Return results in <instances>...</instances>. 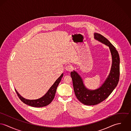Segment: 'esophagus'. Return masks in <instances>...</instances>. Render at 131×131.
Masks as SVG:
<instances>
[{
  "instance_id": "esophagus-1",
  "label": "esophagus",
  "mask_w": 131,
  "mask_h": 131,
  "mask_svg": "<svg viewBox=\"0 0 131 131\" xmlns=\"http://www.w3.org/2000/svg\"><path fill=\"white\" fill-rule=\"evenodd\" d=\"M66 70L67 71L70 72H71V71H72L73 69H72V67L71 66H70V65H68V66L66 67Z\"/></svg>"
}]
</instances>
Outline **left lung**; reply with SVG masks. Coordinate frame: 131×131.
Masks as SVG:
<instances>
[{"instance_id":"1","label":"left lung","mask_w":131,"mask_h":131,"mask_svg":"<svg viewBox=\"0 0 131 131\" xmlns=\"http://www.w3.org/2000/svg\"><path fill=\"white\" fill-rule=\"evenodd\" d=\"M95 40L109 47L112 57L110 73L101 86L95 90H90L85 86L83 79L77 72H71L73 87L77 99L87 105H96L106 99L116 87L119 78V56L112 44L100 34H94Z\"/></svg>"}]
</instances>
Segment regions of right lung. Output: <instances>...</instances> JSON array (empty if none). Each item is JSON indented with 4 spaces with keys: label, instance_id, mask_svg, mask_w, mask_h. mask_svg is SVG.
<instances>
[{
    "label": "right lung",
    "instance_id": "1",
    "mask_svg": "<svg viewBox=\"0 0 131 131\" xmlns=\"http://www.w3.org/2000/svg\"><path fill=\"white\" fill-rule=\"evenodd\" d=\"M63 74L60 75V76L56 80V82L54 83V84L49 88V89L48 90L46 93L45 94L44 96H43L42 97L37 99H34V100L27 99L24 98L23 97H22L16 90V89H15V90L16 91V93L17 94L18 96H19V98L24 103L28 105H30L31 106L35 107H40L45 106L49 104L53 100L55 94L56 93L57 87L58 84H59L61 80V78L63 77Z\"/></svg>",
    "mask_w": 131,
    "mask_h": 131
}]
</instances>
